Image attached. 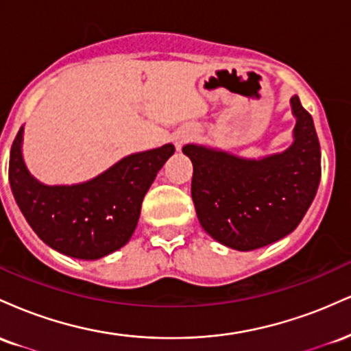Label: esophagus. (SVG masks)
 <instances>
[{"mask_svg": "<svg viewBox=\"0 0 351 351\" xmlns=\"http://www.w3.org/2000/svg\"><path fill=\"white\" fill-rule=\"evenodd\" d=\"M189 138H191V136H188V135L178 136V138L175 140V147H176V150H181V147H183V145L186 143V142H189Z\"/></svg>", "mask_w": 351, "mask_h": 351, "instance_id": "esophagus-1", "label": "esophagus"}]
</instances>
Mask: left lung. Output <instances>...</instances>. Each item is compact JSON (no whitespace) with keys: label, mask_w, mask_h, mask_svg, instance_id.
<instances>
[{"label":"left lung","mask_w":351,"mask_h":351,"mask_svg":"<svg viewBox=\"0 0 351 351\" xmlns=\"http://www.w3.org/2000/svg\"><path fill=\"white\" fill-rule=\"evenodd\" d=\"M293 143L284 153L244 160L226 152L186 145L193 162L191 196L196 215L213 239L252 251L276 243L299 226L320 183V143L312 115L297 95Z\"/></svg>","instance_id":"obj_1"}]
</instances>
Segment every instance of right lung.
<instances>
[{"mask_svg": "<svg viewBox=\"0 0 351 351\" xmlns=\"http://www.w3.org/2000/svg\"><path fill=\"white\" fill-rule=\"evenodd\" d=\"M23 128L11 145L10 184L27 224L56 251L94 261L130 241L142 201L156 173L175 153L171 143L125 156L87 183L46 186L26 170Z\"/></svg>", "mask_w": 351, "mask_h": 351, "instance_id": "right-lung-1", "label": "right lung"}]
</instances>
